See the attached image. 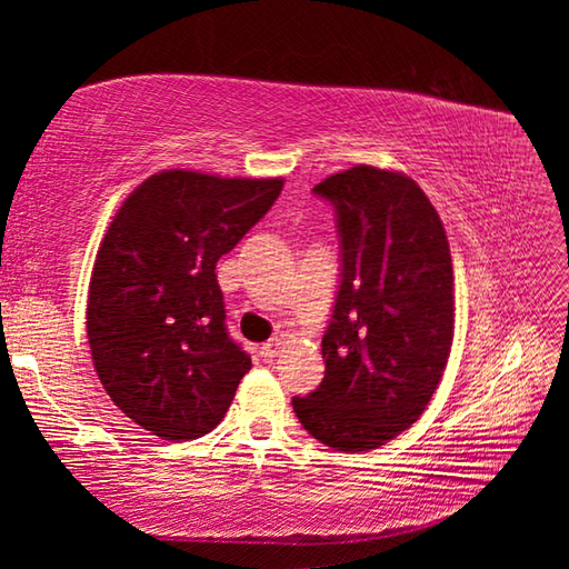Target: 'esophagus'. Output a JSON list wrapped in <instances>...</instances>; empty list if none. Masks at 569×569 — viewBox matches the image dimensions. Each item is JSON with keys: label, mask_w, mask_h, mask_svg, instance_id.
I'll list each match as a JSON object with an SVG mask.
<instances>
[{"label": "esophagus", "mask_w": 569, "mask_h": 569, "mask_svg": "<svg viewBox=\"0 0 569 569\" xmlns=\"http://www.w3.org/2000/svg\"><path fill=\"white\" fill-rule=\"evenodd\" d=\"M278 351H281V339L268 341V343L261 346V359H263V361H273L276 356H278Z\"/></svg>", "instance_id": "esophagus-1"}]
</instances>
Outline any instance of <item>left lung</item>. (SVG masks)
I'll return each mask as SVG.
<instances>
[{"label":"left lung","instance_id":"8db88e82","mask_svg":"<svg viewBox=\"0 0 569 569\" xmlns=\"http://www.w3.org/2000/svg\"><path fill=\"white\" fill-rule=\"evenodd\" d=\"M336 210L341 281L321 351L326 377L293 397L336 451L399 437L435 397L455 339V271L441 218L403 172L356 166L313 188Z\"/></svg>","mask_w":569,"mask_h":569}]
</instances>
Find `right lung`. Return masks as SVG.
<instances>
[{
	"instance_id": "obj_1",
	"label": "right lung",
	"mask_w": 569,
	"mask_h": 569,
	"mask_svg": "<svg viewBox=\"0 0 569 569\" xmlns=\"http://www.w3.org/2000/svg\"><path fill=\"white\" fill-rule=\"evenodd\" d=\"M281 178L162 170L114 213L94 258L88 339L124 417L188 441L223 421L250 356L230 339L216 263L276 198Z\"/></svg>"
}]
</instances>
